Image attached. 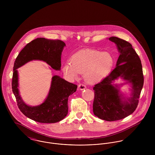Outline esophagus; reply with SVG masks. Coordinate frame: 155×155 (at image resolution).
I'll return each instance as SVG.
<instances>
[{
  "instance_id": "1",
  "label": "esophagus",
  "mask_w": 155,
  "mask_h": 155,
  "mask_svg": "<svg viewBox=\"0 0 155 155\" xmlns=\"http://www.w3.org/2000/svg\"><path fill=\"white\" fill-rule=\"evenodd\" d=\"M79 88L80 90L82 91V90H84V89H85L86 88V87H85V85H84V84H79Z\"/></svg>"
}]
</instances>
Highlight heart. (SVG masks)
Listing matches in <instances>:
<instances>
[{
    "mask_svg": "<svg viewBox=\"0 0 155 155\" xmlns=\"http://www.w3.org/2000/svg\"><path fill=\"white\" fill-rule=\"evenodd\" d=\"M114 62L113 57L108 52L87 49L74 55L71 63H66L63 71L70 79H74L79 73H84L88 82H95L104 78L110 72Z\"/></svg>",
    "mask_w": 155,
    "mask_h": 155,
    "instance_id": "b5f03b06",
    "label": "heart"
}]
</instances>
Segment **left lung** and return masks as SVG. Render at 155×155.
<instances>
[{
  "instance_id": "1",
  "label": "left lung",
  "mask_w": 155,
  "mask_h": 155,
  "mask_svg": "<svg viewBox=\"0 0 155 155\" xmlns=\"http://www.w3.org/2000/svg\"><path fill=\"white\" fill-rule=\"evenodd\" d=\"M109 39L116 45L120 55L116 67L93 88L95 95L93 112L101 119L115 121L127 117L136 109L143 87L144 76L141 60L132 45L114 36ZM119 77L131 84L130 97H124L120 92L119 86L112 84Z\"/></svg>"
}]
</instances>
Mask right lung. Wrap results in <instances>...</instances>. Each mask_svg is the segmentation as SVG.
<instances>
[{
  "label": "right lung",
  "instance_id": "right-lung-1",
  "mask_svg": "<svg viewBox=\"0 0 155 155\" xmlns=\"http://www.w3.org/2000/svg\"><path fill=\"white\" fill-rule=\"evenodd\" d=\"M66 44L60 40L37 38L27 44L18 55L13 68L12 92L19 109L27 117L44 124L55 123L63 120L68 113V98L76 92L78 85L55 75L44 102L36 106L27 105L20 95L17 68L32 60L46 62L53 69L60 70L61 53Z\"/></svg>",
  "mask_w": 155,
  "mask_h": 155
}]
</instances>
